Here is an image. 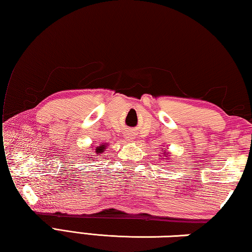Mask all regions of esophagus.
<instances>
[{"mask_svg":"<svg viewBox=\"0 0 252 252\" xmlns=\"http://www.w3.org/2000/svg\"><path fill=\"white\" fill-rule=\"evenodd\" d=\"M126 140H132V135H131V133H129L126 135Z\"/></svg>","mask_w":252,"mask_h":252,"instance_id":"1","label":"esophagus"}]
</instances>
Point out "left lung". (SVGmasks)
Returning <instances> with one entry per match:
<instances>
[{
  "label": "left lung",
  "mask_w": 252,
  "mask_h": 252,
  "mask_svg": "<svg viewBox=\"0 0 252 252\" xmlns=\"http://www.w3.org/2000/svg\"><path fill=\"white\" fill-rule=\"evenodd\" d=\"M162 152H163V153H162V155H163V157H165V160L169 159L170 153H169V152H165V151H163V150H162ZM161 158H162V157H160V159H161ZM163 159H164V158H163Z\"/></svg>",
  "instance_id": "left-lung-1"
}]
</instances>
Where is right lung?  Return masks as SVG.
Returning a JSON list of instances; mask_svg holds the SVG:
<instances>
[{
  "label": "right lung",
  "instance_id": "obj_1",
  "mask_svg": "<svg viewBox=\"0 0 252 252\" xmlns=\"http://www.w3.org/2000/svg\"><path fill=\"white\" fill-rule=\"evenodd\" d=\"M106 147H108V144H105V143H102V144H100V146H97V147L95 148L96 156H101L102 153H103V152L105 151ZM91 160H92V159H91Z\"/></svg>",
  "mask_w": 252,
  "mask_h": 252
}]
</instances>
